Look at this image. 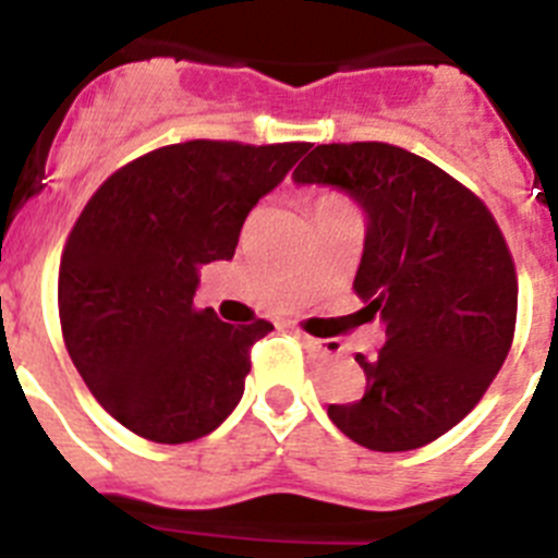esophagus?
I'll list each match as a JSON object with an SVG mask.
<instances>
[{"mask_svg": "<svg viewBox=\"0 0 558 558\" xmlns=\"http://www.w3.org/2000/svg\"><path fill=\"white\" fill-rule=\"evenodd\" d=\"M300 342L319 356V360H326V356H339L342 345H339L337 339H317V337H308V333H300Z\"/></svg>", "mask_w": 558, "mask_h": 558, "instance_id": "esophagus-1", "label": "esophagus"}]
</instances>
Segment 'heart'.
<instances>
[{"mask_svg":"<svg viewBox=\"0 0 558 558\" xmlns=\"http://www.w3.org/2000/svg\"><path fill=\"white\" fill-rule=\"evenodd\" d=\"M323 198H333V196H323Z\"/></svg>","mask_w":558,"mask_h":558,"instance_id":"heart-1","label":"heart"}]
</instances>
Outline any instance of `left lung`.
<instances>
[{
    "label": "left lung",
    "mask_w": 558,
    "mask_h": 558,
    "mask_svg": "<svg viewBox=\"0 0 558 558\" xmlns=\"http://www.w3.org/2000/svg\"><path fill=\"white\" fill-rule=\"evenodd\" d=\"M300 185H333L367 213L353 289L385 319L376 356L356 353L365 393L328 418L373 452L426 447L466 418L506 362L517 269L492 210L429 159L390 143L317 145Z\"/></svg>",
    "instance_id": "obj_1"
}]
</instances>
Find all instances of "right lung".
<instances>
[{"label":"right lung","mask_w":558,"mask_h":558,"mask_svg":"<svg viewBox=\"0 0 558 558\" xmlns=\"http://www.w3.org/2000/svg\"><path fill=\"white\" fill-rule=\"evenodd\" d=\"M308 143L187 140L137 157L86 202L58 269L72 365L111 418L154 444L213 433L244 396L272 323L193 306L198 266L230 260L258 198Z\"/></svg>","instance_id":"add662e5"}]
</instances>
